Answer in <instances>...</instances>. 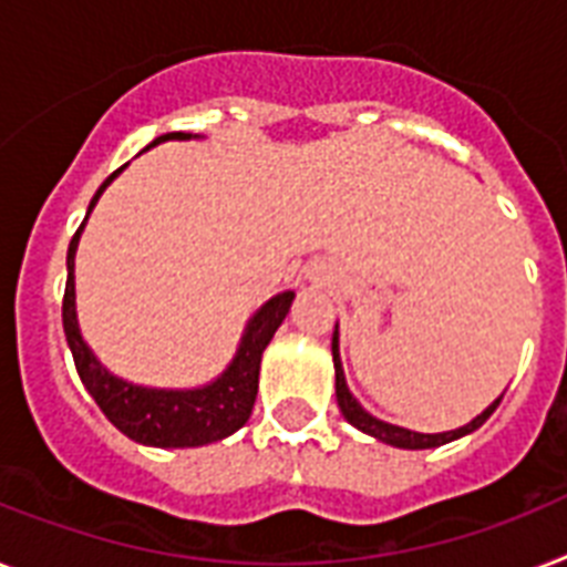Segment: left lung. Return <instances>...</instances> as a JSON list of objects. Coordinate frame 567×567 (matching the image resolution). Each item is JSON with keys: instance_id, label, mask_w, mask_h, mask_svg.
I'll return each mask as SVG.
<instances>
[{"instance_id": "8db88e82", "label": "left lung", "mask_w": 567, "mask_h": 567, "mask_svg": "<svg viewBox=\"0 0 567 567\" xmlns=\"http://www.w3.org/2000/svg\"><path fill=\"white\" fill-rule=\"evenodd\" d=\"M331 358H334V393H338V408H340V413H343V419H347L349 425H355L358 431L375 436V440L393 445V449L419 451V449H436V445L454 443V440H460V436H466V434H472V431H477V427H481L483 422L492 416V413H495V408L501 404V399H504V393H501L498 399H495V402L486 408V411L477 413V416L472 419V422H466L463 427L443 431V434H419V431H411V427L390 425V422H384V419L372 416L370 411H363L361 402H358L355 395H352V390L347 388V375H343V363H340L338 326H334V334H331Z\"/></svg>"}]
</instances>
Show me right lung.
<instances>
[{
	"mask_svg": "<svg viewBox=\"0 0 567 567\" xmlns=\"http://www.w3.org/2000/svg\"><path fill=\"white\" fill-rule=\"evenodd\" d=\"M186 142L197 140L192 133H165L154 140L148 148L159 142ZM145 148V151H148ZM124 168V165H122ZM110 174L95 197L90 200L86 218H90L92 206L99 204L104 188L122 174ZM84 218V224H86ZM84 224L69 241L66 252V293H63V331H66V343L75 358L78 375L84 381L86 393L95 399L101 413L122 431L127 440L140 445H154V449H197V445L218 443L224 436L236 434L238 427L250 419L256 393H259V367L261 352L268 349L274 340L276 329L282 326L285 315L291 311L293 291H282L270 297L256 315L247 320L238 343L236 355L227 363V370L220 372L218 379H212L204 388L192 390H165V388H145V384H133L127 379H118L116 372H110L99 355L92 352L90 343L81 334L78 326V308H75V250L84 233Z\"/></svg>",
	"mask_w": 567,
	"mask_h": 567,
	"instance_id": "1",
	"label": "right lung"
}]
</instances>
